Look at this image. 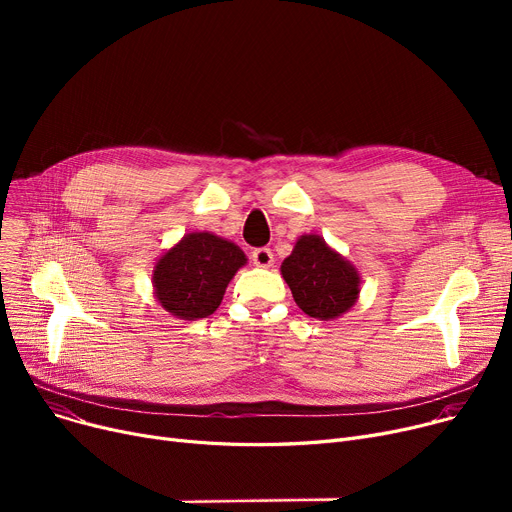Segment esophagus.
Masks as SVG:
<instances>
[{
  "label": "esophagus",
  "instance_id": "esophagus-1",
  "mask_svg": "<svg viewBox=\"0 0 512 512\" xmlns=\"http://www.w3.org/2000/svg\"><path fill=\"white\" fill-rule=\"evenodd\" d=\"M251 259H253V263H255L257 267H270V265L274 263V253H272L270 249H267V247H259V249L253 251Z\"/></svg>",
  "mask_w": 512,
  "mask_h": 512
}]
</instances>
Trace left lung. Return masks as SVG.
I'll list each match as a JSON object with an SVG mask.
<instances>
[{"label": "left lung", "instance_id": "1", "mask_svg": "<svg viewBox=\"0 0 512 512\" xmlns=\"http://www.w3.org/2000/svg\"><path fill=\"white\" fill-rule=\"evenodd\" d=\"M282 278L309 317L336 319L359 301L357 267L334 251L319 234H303L282 261Z\"/></svg>", "mask_w": 512, "mask_h": 512}]
</instances>
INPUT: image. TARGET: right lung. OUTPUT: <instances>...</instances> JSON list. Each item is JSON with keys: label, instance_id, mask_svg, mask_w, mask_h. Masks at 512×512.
<instances>
[{"label": "right lung", "instance_id": "add662e5", "mask_svg": "<svg viewBox=\"0 0 512 512\" xmlns=\"http://www.w3.org/2000/svg\"><path fill=\"white\" fill-rule=\"evenodd\" d=\"M247 255L211 232H188L155 261L153 294L170 315L195 321L220 307L224 292Z\"/></svg>", "mask_w": 512, "mask_h": 512}]
</instances>
